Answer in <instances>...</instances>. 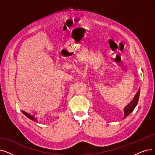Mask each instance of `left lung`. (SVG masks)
Listing matches in <instances>:
<instances>
[{
  "mask_svg": "<svg viewBox=\"0 0 155 155\" xmlns=\"http://www.w3.org/2000/svg\"><path fill=\"white\" fill-rule=\"evenodd\" d=\"M139 94H140V90H139L137 94H136V95L134 97V98L133 99V101L125 108L124 118H125L126 117H127L134 110V109L136 107V106H137V104L138 103V101H139Z\"/></svg>",
  "mask_w": 155,
  "mask_h": 155,
  "instance_id": "8db88e82",
  "label": "left lung"
}]
</instances>
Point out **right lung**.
<instances>
[{"mask_svg": "<svg viewBox=\"0 0 155 155\" xmlns=\"http://www.w3.org/2000/svg\"><path fill=\"white\" fill-rule=\"evenodd\" d=\"M22 113H23L27 117H28V118H30V120H33V121H36V122H38V120H37L36 117H35L34 116L29 114L28 113H26V112H25V111H23V110H22Z\"/></svg>", "mask_w": 155, "mask_h": 155, "instance_id": "right-lung-1", "label": "right lung"}]
</instances>
